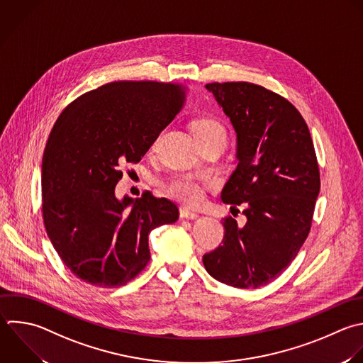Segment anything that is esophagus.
<instances>
[{
	"mask_svg": "<svg viewBox=\"0 0 363 363\" xmlns=\"http://www.w3.org/2000/svg\"><path fill=\"white\" fill-rule=\"evenodd\" d=\"M180 217H182V218H191V220H194V218L199 217V214H197L196 211L190 210V208L182 207V208H180Z\"/></svg>",
	"mask_w": 363,
	"mask_h": 363,
	"instance_id": "1",
	"label": "esophagus"
}]
</instances>
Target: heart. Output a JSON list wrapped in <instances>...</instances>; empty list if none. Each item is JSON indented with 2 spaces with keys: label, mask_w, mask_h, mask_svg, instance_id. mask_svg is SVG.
<instances>
[{
  "label": "heart",
  "mask_w": 363,
  "mask_h": 363,
  "mask_svg": "<svg viewBox=\"0 0 363 363\" xmlns=\"http://www.w3.org/2000/svg\"><path fill=\"white\" fill-rule=\"evenodd\" d=\"M225 133L223 125H220L214 119H201L194 125V136H211ZM164 190L173 199H177L186 204H197L204 197V190L200 183H197L190 176H179L172 179L166 186Z\"/></svg>",
  "instance_id": "b5f03b06"
}]
</instances>
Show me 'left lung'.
I'll list each match as a JSON object with an SVG mask.
<instances>
[{
  "label": "left lung",
  "instance_id": "left-lung-1",
  "mask_svg": "<svg viewBox=\"0 0 363 363\" xmlns=\"http://www.w3.org/2000/svg\"><path fill=\"white\" fill-rule=\"evenodd\" d=\"M237 133L238 164L221 191L231 208L245 203L244 227L223 220V244L204 254L217 281L258 288L281 275L305 242L319 194L309 129L285 98L250 82L207 84Z\"/></svg>",
  "mask_w": 363,
  "mask_h": 363
}]
</instances>
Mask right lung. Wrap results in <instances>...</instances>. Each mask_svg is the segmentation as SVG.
I'll return each instance as SVG.
<instances>
[{"instance_id": "add662e5", "label": "right lung", "mask_w": 363, "mask_h": 363, "mask_svg": "<svg viewBox=\"0 0 363 363\" xmlns=\"http://www.w3.org/2000/svg\"><path fill=\"white\" fill-rule=\"evenodd\" d=\"M184 88L118 81L69 104L48 138L43 167V216L64 264L82 281L121 286L149 262V234L179 218L167 199L146 191L119 200L121 167L138 163L184 104Z\"/></svg>"}]
</instances>
